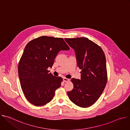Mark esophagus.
<instances>
[{
	"label": "esophagus",
	"instance_id": "34e87169",
	"mask_svg": "<svg viewBox=\"0 0 130 130\" xmlns=\"http://www.w3.org/2000/svg\"><path fill=\"white\" fill-rule=\"evenodd\" d=\"M70 80L69 79H67V78H63V81L64 82H68Z\"/></svg>",
	"mask_w": 130,
	"mask_h": 130
}]
</instances>
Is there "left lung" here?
I'll return each mask as SVG.
<instances>
[{
  "label": "left lung",
  "mask_w": 130,
  "mask_h": 130,
  "mask_svg": "<svg viewBox=\"0 0 130 130\" xmlns=\"http://www.w3.org/2000/svg\"><path fill=\"white\" fill-rule=\"evenodd\" d=\"M74 49L81 79L72 78L73 88L68 91L69 99L81 107L94 104L102 94L107 82L106 59L102 48L86 38H65Z\"/></svg>",
  "instance_id": "1"
}]
</instances>
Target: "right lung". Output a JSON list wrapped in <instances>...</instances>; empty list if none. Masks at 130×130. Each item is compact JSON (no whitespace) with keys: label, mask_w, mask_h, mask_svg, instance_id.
<instances>
[{"label":"right lung","mask_w":130,"mask_h":130,"mask_svg":"<svg viewBox=\"0 0 130 130\" xmlns=\"http://www.w3.org/2000/svg\"><path fill=\"white\" fill-rule=\"evenodd\" d=\"M68 50L62 38L51 36H42L27 44L18 72L23 91L31 104L42 106L52 100L63 79L54 77L47 69L52 67L59 51Z\"/></svg>","instance_id":"1"}]
</instances>
